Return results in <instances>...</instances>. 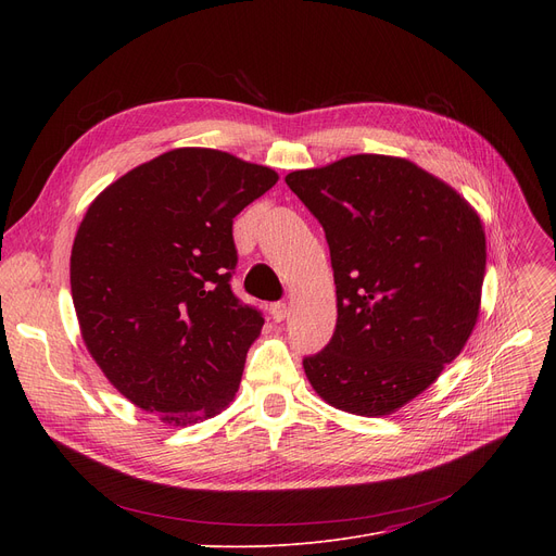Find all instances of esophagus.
<instances>
[{
  "mask_svg": "<svg viewBox=\"0 0 556 556\" xmlns=\"http://www.w3.org/2000/svg\"><path fill=\"white\" fill-rule=\"evenodd\" d=\"M270 315H273L275 323H283V319L288 317V304L286 302H275L270 306Z\"/></svg>",
  "mask_w": 556,
  "mask_h": 556,
  "instance_id": "obj_1",
  "label": "esophagus"
}]
</instances>
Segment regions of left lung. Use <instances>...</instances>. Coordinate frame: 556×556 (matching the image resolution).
<instances>
[{"label": "left lung", "mask_w": 556, "mask_h": 556, "mask_svg": "<svg viewBox=\"0 0 556 556\" xmlns=\"http://www.w3.org/2000/svg\"><path fill=\"white\" fill-rule=\"evenodd\" d=\"M323 225L338 323L304 358L313 390L338 410L392 415L440 378L480 313L486 241L453 187L410 160L349 155L286 175Z\"/></svg>", "instance_id": "1"}]
</instances>
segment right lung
Returning <instances> with one entry per match:
<instances>
[{
	"label": "right lung",
	"mask_w": 556,
	"mask_h": 556,
	"mask_svg": "<svg viewBox=\"0 0 556 556\" xmlns=\"http://www.w3.org/2000/svg\"><path fill=\"white\" fill-rule=\"evenodd\" d=\"M279 175L214 149H175L103 189L76 231L80 336L130 403L187 426L239 392L263 317L231 293V223Z\"/></svg>",
	"instance_id": "obj_1"
}]
</instances>
